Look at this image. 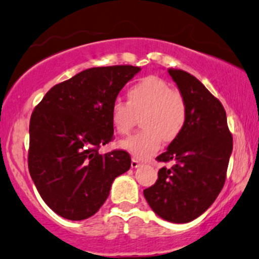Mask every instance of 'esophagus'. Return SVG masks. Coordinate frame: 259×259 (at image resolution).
<instances>
[{
    "mask_svg": "<svg viewBox=\"0 0 259 259\" xmlns=\"http://www.w3.org/2000/svg\"><path fill=\"white\" fill-rule=\"evenodd\" d=\"M139 165H141V162H139L137 159L132 158V161H131V166H132L133 168H136V167H138Z\"/></svg>",
    "mask_w": 259,
    "mask_h": 259,
    "instance_id": "obj_1",
    "label": "esophagus"
}]
</instances>
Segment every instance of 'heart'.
<instances>
[{
	"instance_id": "1",
	"label": "heart",
	"mask_w": 259,
	"mask_h": 259,
	"mask_svg": "<svg viewBox=\"0 0 259 259\" xmlns=\"http://www.w3.org/2000/svg\"><path fill=\"white\" fill-rule=\"evenodd\" d=\"M137 133L120 142L122 149L137 159L154 155L165 142L179 137L187 121V106L180 93L161 78L149 75L130 87L127 103L116 100L110 109V120L118 135H128L141 115Z\"/></svg>"
}]
</instances>
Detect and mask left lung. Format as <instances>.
Listing matches in <instances>:
<instances>
[{
	"mask_svg": "<svg viewBox=\"0 0 259 259\" xmlns=\"http://www.w3.org/2000/svg\"><path fill=\"white\" fill-rule=\"evenodd\" d=\"M187 106L181 135L168 144L158 161V180L143 194L156 215L184 224L202 215L217 199L226 179L232 152V136L226 112L218 99L192 74L168 69Z\"/></svg>",
	"mask_w": 259,
	"mask_h": 259,
	"instance_id": "8db88e82",
	"label": "left lung"
}]
</instances>
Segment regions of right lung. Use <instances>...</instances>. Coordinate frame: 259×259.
<instances>
[{"label":"right lung","mask_w":259,"mask_h":259,"mask_svg":"<svg viewBox=\"0 0 259 259\" xmlns=\"http://www.w3.org/2000/svg\"><path fill=\"white\" fill-rule=\"evenodd\" d=\"M141 67H93L56 84L34 109L28 166L44 202L60 217L94 215L131 167L124 150L99 154L114 138L110 109Z\"/></svg>","instance_id":"1"}]
</instances>
